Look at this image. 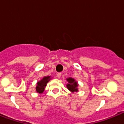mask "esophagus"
Returning <instances> with one entry per match:
<instances>
[{
    "mask_svg": "<svg viewBox=\"0 0 124 124\" xmlns=\"http://www.w3.org/2000/svg\"><path fill=\"white\" fill-rule=\"evenodd\" d=\"M61 75H62V73H59L57 74V75H56V77H57V78H60V77H61Z\"/></svg>",
    "mask_w": 124,
    "mask_h": 124,
    "instance_id": "1",
    "label": "esophagus"
}]
</instances>
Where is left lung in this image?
<instances>
[{
    "label": "left lung",
    "mask_w": 124,
    "mask_h": 124,
    "mask_svg": "<svg viewBox=\"0 0 124 124\" xmlns=\"http://www.w3.org/2000/svg\"><path fill=\"white\" fill-rule=\"evenodd\" d=\"M68 84H66V87L71 93H75L78 91V84L75 80L71 77H69L66 78Z\"/></svg>",
    "instance_id": "left-lung-1"
}]
</instances>
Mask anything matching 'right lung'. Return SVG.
Masks as SVG:
<instances>
[{
	"label": "right lung",
	"mask_w": 124,
	"mask_h": 124,
	"mask_svg": "<svg viewBox=\"0 0 124 124\" xmlns=\"http://www.w3.org/2000/svg\"><path fill=\"white\" fill-rule=\"evenodd\" d=\"M51 79V76H46V77H44L42 79L40 80V81L37 82V83L36 84H37V86H36L37 92L39 93H42L45 90L47 84Z\"/></svg>",
	"instance_id": "obj_1"
}]
</instances>
